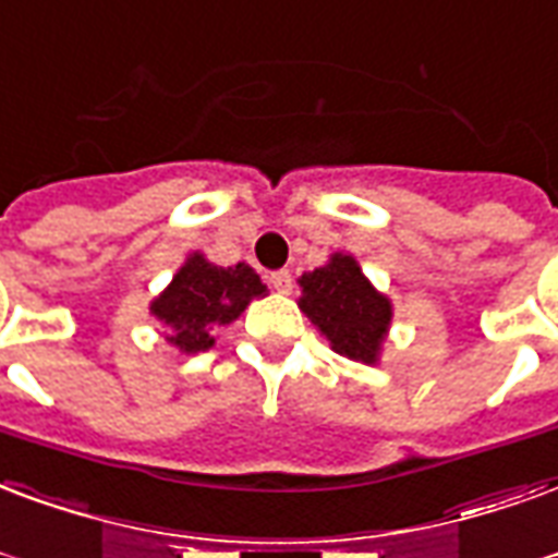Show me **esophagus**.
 <instances>
[{"instance_id":"obj_1","label":"esophagus","mask_w":558,"mask_h":558,"mask_svg":"<svg viewBox=\"0 0 558 558\" xmlns=\"http://www.w3.org/2000/svg\"><path fill=\"white\" fill-rule=\"evenodd\" d=\"M268 283L275 287L278 292H292V275L287 268H280V271H271L268 275Z\"/></svg>"}]
</instances>
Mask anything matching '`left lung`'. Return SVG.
<instances>
[{"label": "left lung", "mask_w": 558, "mask_h": 558, "mask_svg": "<svg viewBox=\"0 0 558 558\" xmlns=\"http://www.w3.org/2000/svg\"><path fill=\"white\" fill-rule=\"evenodd\" d=\"M299 283V307L331 340L333 352L375 363L390 325V301L373 290L361 266L345 254H333L328 266L301 275Z\"/></svg>", "instance_id": "1"}]
</instances>
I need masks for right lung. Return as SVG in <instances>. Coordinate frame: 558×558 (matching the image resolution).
<instances>
[{"label":"right lung","mask_w":558,"mask_h":558,"mask_svg":"<svg viewBox=\"0 0 558 558\" xmlns=\"http://www.w3.org/2000/svg\"><path fill=\"white\" fill-rule=\"evenodd\" d=\"M266 292L251 266H213L201 254L189 259L171 280V287L153 301V316L162 322L168 342L180 352H206L218 328H225Z\"/></svg>","instance_id":"right-lung-1"}]
</instances>
